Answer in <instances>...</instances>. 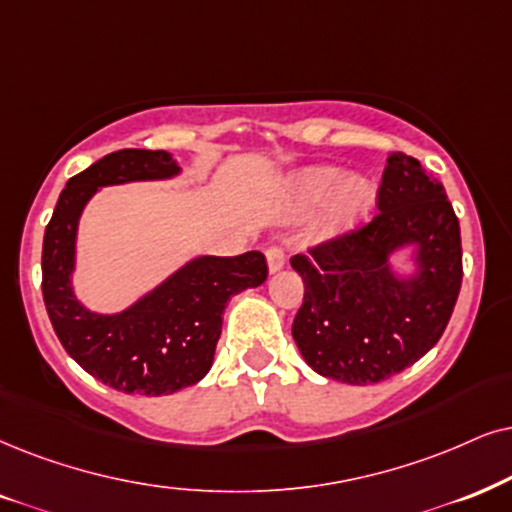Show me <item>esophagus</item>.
Instances as JSON below:
<instances>
[{"label":"esophagus","instance_id":"esophagus-1","mask_svg":"<svg viewBox=\"0 0 512 512\" xmlns=\"http://www.w3.org/2000/svg\"><path fill=\"white\" fill-rule=\"evenodd\" d=\"M267 267L271 274H276V271L286 267V252H283L281 245H271V248H267Z\"/></svg>","mask_w":512,"mask_h":512}]
</instances>
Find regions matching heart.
<instances>
[{"label": "heart", "instance_id": "obj_1", "mask_svg": "<svg viewBox=\"0 0 512 512\" xmlns=\"http://www.w3.org/2000/svg\"><path fill=\"white\" fill-rule=\"evenodd\" d=\"M378 189L368 177H347L342 167L314 165L300 170L288 184V203L295 212L321 209L314 236L328 241L354 229L373 210Z\"/></svg>", "mask_w": 512, "mask_h": 512}]
</instances>
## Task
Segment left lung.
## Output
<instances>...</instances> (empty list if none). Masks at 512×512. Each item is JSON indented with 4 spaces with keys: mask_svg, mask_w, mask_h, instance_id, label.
<instances>
[{
    "mask_svg": "<svg viewBox=\"0 0 512 512\" xmlns=\"http://www.w3.org/2000/svg\"><path fill=\"white\" fill-rule=\"evenodd\" d=\"M378 210L364 229L290 260L304 283L295 345L312 371L347 385L416 364L442 338L461 290V226L416 158L390 153Z\"/></svg>",
    "mask_w": 512,
    "mask_h": 512,
    "instance_id": "left-lung-1",
    "label": "left lung"
}]
</instances>
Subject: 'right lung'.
<instances>
[{
	"label": "right lung",
	"mask_w": 512,
	"mask_h": 512,
	"mask_svg": "<svg viewBox=\"0 0 512 512\" xmlns=\"http://www.w3.org/2000/svg\"><path fill=\"white\" fill-rule=\"evenodd\" d=\"M181 167L167 151L125 148L68 179L44 231L42 295L66 352L103 385L160 397L200 383L215 359L226 302L267 281V260L198 255L120 312H94L75 295L77 229L87 203L106 186L167 181Z\"/></svg>",
	"instance_id": "right-lung-1"
}]
</instances>
